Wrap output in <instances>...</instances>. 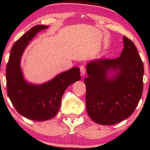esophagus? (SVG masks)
I'll return each instance as SVG.
<instances>
[{
  "instance_id": "obj_1",
  "label": "esophagus",
  "mask_w": 150,
  "mask_h": 150,
  "mask_svg": "<svg viewBox=\"0 0 150 150\" xmlns=\"http://www.w3.org/2000/svg\"><path fill=\"white\" fill-rule=\"evenodd\" d=\"M80 73H81V75H82V77L84 76V75H85V73H86V68H85V65H81L80 66Z\"/></svg>"
}]
</instances>
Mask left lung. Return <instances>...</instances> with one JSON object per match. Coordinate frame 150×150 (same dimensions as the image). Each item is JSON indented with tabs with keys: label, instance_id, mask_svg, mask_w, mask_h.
<instances>
[{
	"label": "left lung",
	"instance_id": "8db88e82",
	"mask_svg": "<svg viewBox=\"0 0 150 150\" xmlns=\"http://www.w3.org/2000/svg\"><path fill=\"white\" fill-rule=\"evenodd\" d=\"M120 56L116 59L87 63L86 108L93 121L113 125L132 115L143 90L144 65L135 44L125 37Z\"/></svg>",
	"mask_w": 150,
	"mask_h": 150
}]
</instances>
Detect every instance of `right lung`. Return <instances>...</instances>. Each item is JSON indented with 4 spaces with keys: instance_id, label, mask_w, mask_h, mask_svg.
<instances>
[{
    "instance_id": "1",
    "label": "right lung",
    "mask_w": 150,
    "mask_h": 150,
    "mask_svg": "<svg viewBox=\"0 0 150 150\" xmlns=\"http://www.w3.org/2000/svg\"><path fill=\"white\" fill-rule=\"evenodd\" d=\"M49 26L37 25L19 39L11 49L6 67L8 95L17 111L25 118L45 121L57 114L65 89L80 80V68L74 67L42 84L28 82L24 77L21 59L24 51L38 32Z\"/></svg>"
}]
</instances>
